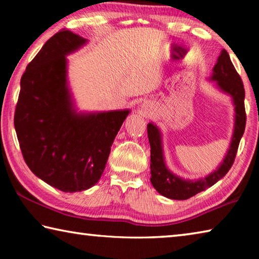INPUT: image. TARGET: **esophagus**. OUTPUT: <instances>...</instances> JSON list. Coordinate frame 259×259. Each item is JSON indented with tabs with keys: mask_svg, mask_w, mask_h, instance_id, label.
Masks as SVG:
<instances>
[{
	"mask_svg": "<svg viewBox=\"0 0 259 259\" xmlns=\"http://www.w3.org/2000/svg\"><path fill=\"white\" fill-rule=\"evenodd\" d=\"M151 109H152V106H150V105H143V111L145 114L151 113Z\"/></svg>",
	"mask_w": 259,
	"mask_h": 259,
	"instance_id": "34e87169",
	"label": "esophagus"
}]
</instances>
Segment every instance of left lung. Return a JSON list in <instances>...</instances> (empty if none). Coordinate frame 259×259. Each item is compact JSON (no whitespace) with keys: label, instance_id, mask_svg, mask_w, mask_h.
<instances>
[{"label":"left lung","instance_id":"obj_1","mask_svg":"<svg viewBox=\"0 0 259 259\" xmlns=\"http://www.w3.org/2000/svg\"><path fill=\"white\" fill-rule=\"evenodd\" d=\"M210 81L216 82L222 93L229 95L234 105V130L229 150L218 168L208 176L199 179H184L170 171L165 164L163 144L160 129L154 123L147 124V136L151 145V183L161 195L172 200H187L198 193L207 190L229 172L233 164L239 143L245 128L244 88L238 72L232 64L225 49L219 55L212 68Z\"/></svg>","mask_w":259,"mask_h":259}]
</instances>
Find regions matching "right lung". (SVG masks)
<instances>
[{"mask_svg": "<svg viewBox=\"0 0 259 259\" xmlns=\"http://www.w3.org/2000/svg\"><path fill=\"white\" fill-rule=\"evenodd\" d=\"M71 30L46 42L26 67L15 112L24 160L43 182L81 192L99 181L111 146L130 109L77 112L67 81V58L85 45Z\"/></svg>", "mask_w": 259, "mask_h": 259, "instance_id": "right-lung-1", "label": "right lung"}]
</instances>
